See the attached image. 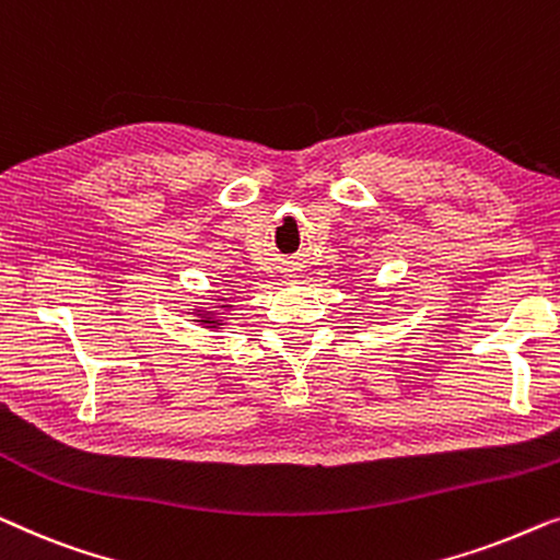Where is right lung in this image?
Here are the masks:
<instances>
[{
  "mask_svg": "<svg viewBox=\"0 0 560 560\" xmlns=\"http://www.w3.org/2000/svg\"><path fill=\"white\" fill-rule=\"evenodd\" d=\"M202 322H208V325H210V317H205V319H202Z\"/></svg>",
  "mask_w": 560,
  "mask_h": 560,
  "instance_id": "right-lung-1",
  "label": "right lung"
}]
</instances>
